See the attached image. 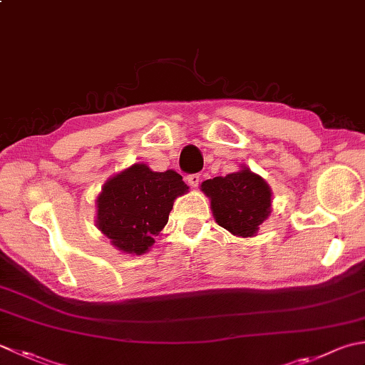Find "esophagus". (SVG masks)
<instances>
[{"label":"esophagus","mask_w":365,"mask_h":365,"mask_svg":"<svg viewBox=\"0 0 365 365\" xmlns=\"http://www.w3.org/2000/svg\"><path fill=\"white\" fill-rule=\"evenodd\" d=\"M199 180H201V175H199V174H188L187 175V182L190 183V187H192V188L197 187Z\"/></svg>","instance_id":"obj_1"}]
</instances>
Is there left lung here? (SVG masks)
Instances as JSON below:
<instances>
[{
  "mask_svg": "<svg viewBox=\"0 0 365 365\" xmlns=\"http://www.w3.org/2000/svg\"><path fill=\"white\" fill-rule=\"evenodd\" d=\"M217 223L237 237H253L270 215L272 191L262 177L248 168L202 182Z\"/></svg>",
  "mask_w": 365,
  "mask_h": 365,
  "instance_id": "obj_1",
  "label": "left lung"
}]
</instances>
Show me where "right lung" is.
I'll list each match as a JSON object with an SVG mask.
<instances>
[{"mask_svg":"<svg viewBox=\"0 0 365 365\" xmlns=\"http://www.w3.org/2000/svg\"><path fill=\"white\" fill-rule=\"evenodd\" d=\"M188 187L175 170L153 173L133 164L104 183L96 199V226L123 253L142 255L169 220L175 197Z\"/></svg>","mask_w":365,"mask_h":365,"instance_id":"1","label":"right lung"}]
</instances>
